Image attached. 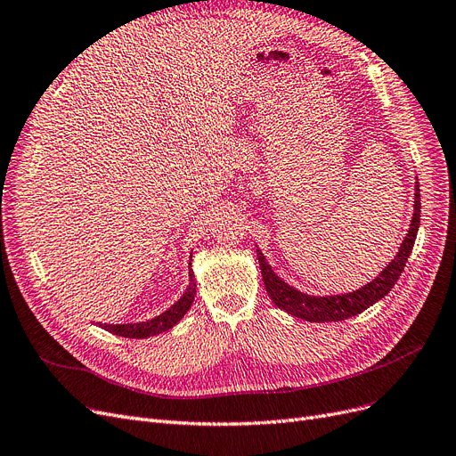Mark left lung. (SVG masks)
Masks as SVG:
<instances>
[{
    "instance_id": "1",
    "label": "left lung",
    "mask_w": 456,
    "mask_h": 456,
    "mask_svg": "<svg viewBox=\"0 0 456 456\" xmlns=\"http://www.w3.org/2000/svg\"><path fill=\"white\" fill-rule=\"evenodd\" d=\"M419 224H420V191H419V181H417L415 183V211H413V218H411L410 230H407L405 240L402 241L395 260L388 262L387 268L371 282H368V285L347 294L309 296L305 292L296 290L294 287L289 285V282H285L279 275H275L272 265L265 262L262 250L256 248L265 292H268L272 302L279 309L290 313L292 317L304 319L309 322H336V321L354 317L358 313H362L364 309L373 305L375 302H379L381 297H385L390 292V289L395 287V282L402 275L405 262L413 250Z\"/></svg>"
}]
</instances>
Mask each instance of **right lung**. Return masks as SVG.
I'll use <instances>...</instances> for the list:
<instances>
[{
	"label": "right lung",
	"instance_id": "add662e5",
	"mask_svg": "<svg viewBox=\"0 0 456 456\" xmlns=\"http://www.w3.org/2000/svg\"><path fill=\"white\" fill-rule=\"evenodd\" d=\"M191 258H192V255H191ZM194 294H196V279H194V272L191 270V272H188V287H186L184 294L169 309L160 313L159 317H154V319L145 321V322H132V324H103V322H98V326L107 330V332L115 334V336L132 338V339H143V338H151V336H159V334L167 332L169 328H174L184 317V313L191 309V305L194 302Z\"/></svg>",
	"mask_w": 456,
	"mask_h": 456
}]
</instances>
